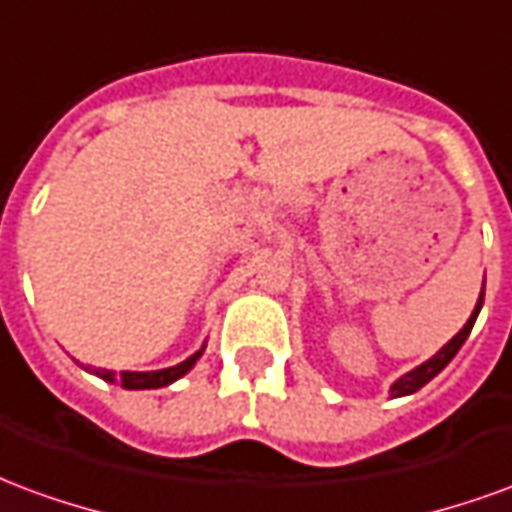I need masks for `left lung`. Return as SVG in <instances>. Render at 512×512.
Segmentation results:
<instances>
[{"label": "left lung", "instance_id": "8db88e82", "mask_svg": "<svg viewBox=\"0 0 512 512\" xmlns=\"http://www.w3.org/2000/svg\"><path fill=\"white\" fill-rule=\"evenodd\" d=\"M483 296H485V288L483 293H480V299H477V307H474L472 318L466 321V326L452 337L450 343L441 348L439 354L433 356V359H428L425 365H419L417 370H411V373H406L403 378H397L395 384H392V397H403V395H411V392H417V389H422V386L428 384L430 378H436L444 367L450 365V359L461 351V345L466 343V337H469V332H472L474 321H477V312H480V307H483Z\"/></svg>", "mask_w": 512, "mask_h": 512}]
</instances>
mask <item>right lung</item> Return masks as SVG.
<instances>
[{"label":"right lung","instance_id":"obj_1","mask_svg":"<svg viewBox=\"0 0 512 512\" xmlns=\"http://www.w3.org/2000/svg\"><path fill=\"white\" fill-rule=\"evenodd\" d=\"M200 356L202 351H197V354L189 356L186 362H180V365L175 367H167V370H153V373H128V370H123L117 381H120V386H126V389H158V386H167L172 384V381H178L180 376H186ZM95 373L101 378H106V381H115V373H112V370H95Z\"/></svg>","mask_w":512,"mask_h":512}]
</instances>
